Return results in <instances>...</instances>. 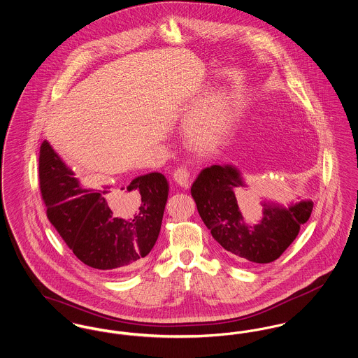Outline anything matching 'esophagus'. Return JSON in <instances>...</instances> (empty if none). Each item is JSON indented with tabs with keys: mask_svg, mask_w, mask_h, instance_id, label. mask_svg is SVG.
<instances>
[{
	"mask_svg": "<svg viewBox=\"0 0 358 358\" xmlns=\"http://www.w3.org/2000/svg\"><path fill=\"white\" fill-rule=\"evenodd\" d=\"M173 178L174 181L180 185V187H187L189 182H190V173L187 171V168H177L174 173H173Z\"/></svg>",
	"mask_w": 358,
	"mask_h": 358,
	"instance_id": "obj_1",
	"label": "esophagus"
}]
</instances>
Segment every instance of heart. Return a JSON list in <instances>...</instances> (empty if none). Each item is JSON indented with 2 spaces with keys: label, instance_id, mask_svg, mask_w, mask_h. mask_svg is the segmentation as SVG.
Here are the masks:
<instances>
[{
  "label": "heart",
  "instance_id": "b5f03b06",
  "mask_svg": "<svg viewBox=\"0 0 358 358\" xmlns=\"http://www.w3.org/2000/svg\"><path fill=\"white\" fill-rule=\"evenodd\" d=\"M232 118V99L227 91H219L197 106L187 117V142L197 150L215 148L225 134Z\"/></svg>",
  "mask_w": 358,
  "mask_h": 358
}]
</instances>
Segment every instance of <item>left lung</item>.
Wrapping results in <instances>:
<instances>
[{"mask_svg": "<svg viewBox=\"0 0 358 358\" xmlns=\"http://www.w3.org/2000/svg\"><path fill=\"white\" fill-rule=\"evenodd\" d=\"M247 187L236 166L212 165L200 171L190 193L206 228L229 256L240 262L271 263L298 236L314 204L299 200L283 206L263 200V217L251 225L244 220L235 196Z\"/></svg>", "mask_w": 358, "mask_h": 358, "instance_id": "obj_1", "label": "left lung"}]
</instances>
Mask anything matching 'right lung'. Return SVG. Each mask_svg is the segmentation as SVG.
Masks as SVG:
<instances>
[{"instance_id":"add662e5","label":"right lung","mask_w":358,"mask_h":358,"mask_svg":"<svg viewBox=\"0 0 358 358\" xmlns=\"http://www.w3.org/2000/svg\"><path fill=\"white\" fill-rule=\"evenodd\" d=\"M40 190L47 216L85 266L104 273H131L146 262L158 238L169 194L164 174L134 178L108 194L82 184L53 150L40 146Z\"/></svg>"}]
</instances>
